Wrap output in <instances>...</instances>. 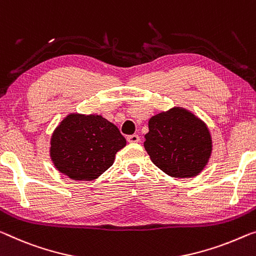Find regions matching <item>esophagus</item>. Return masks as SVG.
Returning <instances> with one entry per match:
<instances>
[{
	"mask_svg": "<svg viewBox=\"0 0 256 256\" xmlns=\"http://www.w3.org/2000/svg\"><path fill=\"white\" fill-rule=\"evenodd\" d=\"M128 142H131V144H136V142H139V141H140V136L138 134H131V136H128Z\"/></svg>",
	"mask_w": 256,
	"mask_h": 256,
	"instance_id": "obj_1",
	"label": "esophagus"
}]
</instances>
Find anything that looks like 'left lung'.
I'll return each mask as SVG.
<instances>
[{
	"label": "left lung",
	"instance_id": "1",
	"mask_svg": "<svg viewBox=\"0 0 256 256\" xmlns=\"http://www.w3.org/2000/svg\"><path fill=\"white\" fill-rule=\"evenodd\" d=\"M148 126L144 149L158 168L173 178H192L202 171L212 152L204 122L176 107L152 116Z\"/></svg>",
	"mask_w": 256,
	"mask_h": 256
}]
</instances>
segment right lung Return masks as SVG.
Masks as SVG:
<instances>
[{"mask_svg":"<svg viewBox=\"0 0 256 256\" xmlns=\"http://www.w3.org/2000/svg\"><path fill=\"white\" fill-rule=\"evenodd\" d=\"M125 146L120 130L102 116L70 114L52 134L50 156L72 180L91 181L110 168Z\"/></svg>","mask_w":256,"mask_h":256,"instance_id":"obj_1","label":"right lung"}]
</instances>
